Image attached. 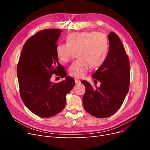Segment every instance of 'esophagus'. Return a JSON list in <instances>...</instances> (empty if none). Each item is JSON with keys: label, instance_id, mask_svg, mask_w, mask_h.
Wrapping results in <instances>:
<instances>
[{"label": "esophagus", "instance_id": "1", "mask_svg": "<svg viewBox=\"0 0 150 150\" xmlns=\"http://www.w3.org/2000/svg\"><path fill=\"white\" fill-rule=\"evenodd\" d=\"M74 81H75V83H76V84H78V83H81V81H80L79 79H78V78H75V79H74Z\"/></svg>", "mask_w": 150, "mask_h": 150}]
</instances>
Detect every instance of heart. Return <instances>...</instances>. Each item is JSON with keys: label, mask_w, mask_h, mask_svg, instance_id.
<instances>
[{"label": "heart", "mask_w": 150, "mask_h": 150, "mask_svg": "<svg viewBox=\"0 0 150 150\" xmlns=\"http://www.w3.org/2000/svg\"><path fill=\"white\" fill-rule=\"evenodd\" d=\"M67 43L58 44L56 54L64 62L69 61L74 52L78 51V59L70 66L69 74L76 78H82L91 66L96 68L105 61L108 51L106 36L97 32L74 33L67 35Z\"/></svg>", "instance_id": "1"}]
</instances>
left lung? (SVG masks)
Instances as JSON below:
<instances>
[{
	"mask_svg": "<svg viewBox=\"0 0 150 150\" xmlns=\"http://www.w3.org/2000/svg\"><path fill=\"white\" fill-rule=\"evenodd\" d=\"M110 48L105 61L92 78L101 83L93 88L88 81H81L86 88L83 98L85 110L96 117L105 118L119 110L129 88V61L120 38L111 32Z\"/></svg>",
	"mask_w": 150,
	"mask_h": 150,
	"instance_id": "8db88e82",
	"label": "left lung"
}]
</instances>
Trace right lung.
Returning a JSON list of instances; mask_svg holds the SVG:
<instances>
[{"label": "right lung", "instance_id": "right-lung-1", "mask_svg": "<svg viewBox=\"0 0 150 150\" xmlns=\"http://www.w3.org/2000/svg\"><path fill=\"white\" fill-rule=\"evenodd\" d=\"M61 29L40 30L24 44L17 67L20 95L25 106L34 114L50 117L63 110L66 96L75 84L74 79L59 64L56 54ZM55 74L66 79L58 83L50 81Z\"/></svg>", "mask_w": 150, "mask_h": 150}]
</instances>
